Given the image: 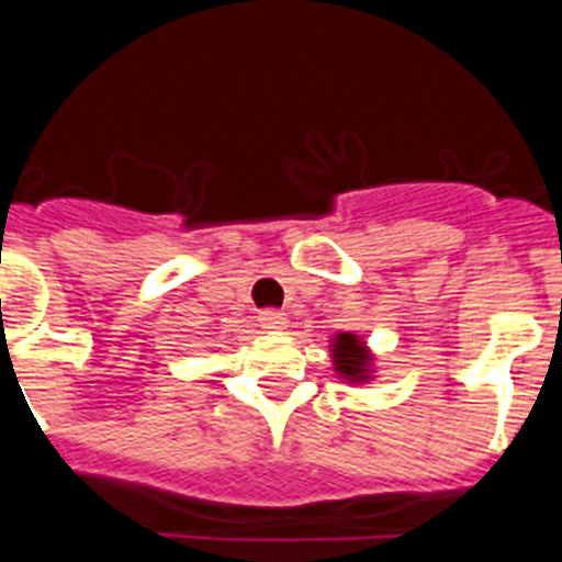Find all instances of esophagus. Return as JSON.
Wrapping results in <instances>:
<instances>
[{
  "label": "esophagus",
  "mask_w": 562,
  "mask_h": 562,
  "mask_svg": "<svg viewBox=\"0 0 562 562\" xmlns=\"http://www.w3.org/2000/svg\"><path fill=\"white\" fill-rule=\"evenodd\" d=\"M258 326L265 331H270V335H276V331L286 329V315L278 310H265L258 315Z\"/></svg>",
  "instance_id": "obj_1"
}]
</instances>
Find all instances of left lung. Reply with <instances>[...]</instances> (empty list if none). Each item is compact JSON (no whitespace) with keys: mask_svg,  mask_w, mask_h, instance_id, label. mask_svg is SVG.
Returning a JSON list of instances; mask_svg holds the SVG:
<instances>
[{"mask_svg":"<svg viewBox=\"0 0 562 562\" xmlns=\"http://www.w3.org/2000/svg\"><path fill=\"white\" fill-rule=\"evenodd\" d=\"M331 369L349 385H369L376 376V355L366 342V337L355 331H335L329 337Z\"/></svg>","mask_w":562,"mask_h":562,"instance_id":"8db88e82","label":"left lung"}]
</instances>
